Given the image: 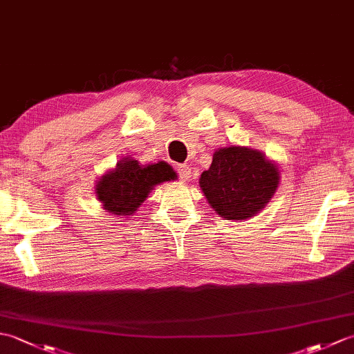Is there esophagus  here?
<instances>
[{"label": "esophagus", "mask_w": 354, "mask_h": 354, "mask_svg": "<svg viewBox=\"0 0 354 354\" xmlns=\"http://www.w3.org/2000/svg\"><path fill=\"white\" fill-rule=\"evenodd\" d=\"M176 170L179 173V179H181V181H190L192 169L189 167V165H187V164H178L176 165Z\"/></svg>", "instance_id": "obj_1"}]
</instances>
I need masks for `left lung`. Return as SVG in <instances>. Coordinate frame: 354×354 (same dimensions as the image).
<instances>
[{"mask_svg": "<svg viewBox=\"0 0 354 354\" xmlns=\"http://www.w3.org/2000/svg\"><path fill=\"white\" fill-rule=\"evenodd\" d=\"M278 169L257 150L223 147L216 150L199 185L208 204L227 221H245L260 213L275 193Z\"/></svg>", "mask_w": 354, "mask_h": 354, "instance_id": "obj_1", "label": "left lung"}]
</instances>
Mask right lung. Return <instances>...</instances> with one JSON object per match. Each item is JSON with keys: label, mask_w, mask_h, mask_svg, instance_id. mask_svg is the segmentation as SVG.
Wrapping results in <instances>:
<instances>
[{"label": "right lung", "mask_w": 354, "mask_h": 354, "mask_svg": "<svg viewBox=\"0 0 354 354\" xmlns=\"http://www.w3.org/2000/svg\"><path fill=\"white\" fill-rule=\"evenodd\" d=\"M175 178L176 173L164 161L145 167L135 160H123L115 170L102 176L95 190L104 209L115 216H126L145 202L152 187Z\"/></svg>", "instance_id": "obj_1"}]
</instances>
